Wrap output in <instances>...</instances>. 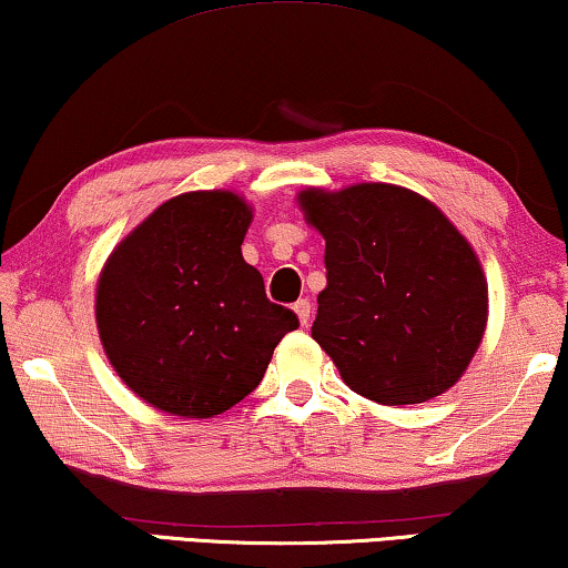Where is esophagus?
Listing matches in <instances>:
<instances>
[{
	"instance_id": "34e87169",
	"label": "esophagus",
	"mask_w": 568,
	"mask_h": 568,
	"mask_svg": "<svg viewBox=\"0 0 568 568\" xmlns=\"http://www.w3.org/2000/svg\"><path fill=\"white\" fill-rule=\"evenodd\" d=\"M294 313H297V317H300V325H307L310 313H313V305H310V300L294 302Z\"/></svg>"
}]
</instances>
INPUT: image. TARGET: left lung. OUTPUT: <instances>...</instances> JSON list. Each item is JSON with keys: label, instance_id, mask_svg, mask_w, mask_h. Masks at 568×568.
<instances>
[{"label": "left lung", "instance_id": "left-lung-1", "mask_svg": "<svg viewBox=\"0 0 568 568\" xmlns=\"http://www.w3.org/2000/svg\"><path fill=\"white\" fill-rule=\"evenodd\" d=\"M325 237L313 338L344 383L383 406L449 390L480 346L488 286L478 255L432 201L390 183L307 189Z\"/></svg>", "mask_w": 568, "mask_h": 568}]
</instances>
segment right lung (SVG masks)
Wrapping results in <instances>:
<instances>
[{
    "instance_id": "add662e5",
    "label": "right lung",
    "mask_w": 568,
    "mask_h": 568,
    "mask_svg": "<svg viewBox=\"0 0 568 568\" xmlns=\"http://www.w3.org/2000/svg\"><path fill=\"white\" fill-rule=\"evenodd\" d=\"M253 212L232 191H191L121 240L98 278L95 321L119 377L152 408L209 418L251 395L300 325L245 263Z\"/></svg>"
}]
</instances>
